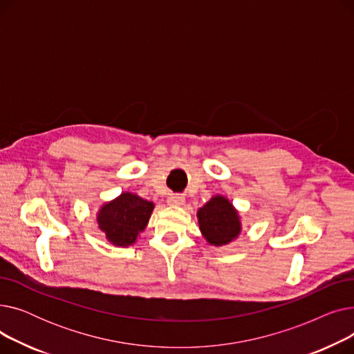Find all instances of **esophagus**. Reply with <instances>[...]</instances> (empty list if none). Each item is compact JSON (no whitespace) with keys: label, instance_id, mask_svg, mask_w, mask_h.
Here are the masks:
<instances>
[{"label":"esophagus","instance_id":"obj_1","mask_svg":"<svg viewBox=\"0 0 354 354\" xmlns=\"http://www.w3.org/2000/svg\"><path fill=\"white\" fill-rule=\"evenodd\" d=\"M167 205H183L185 202V196L179 195V194H171L167 196Z\"/></svg>","mask_w":354,"mask_h":354}]
</instances>
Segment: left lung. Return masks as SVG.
Segmentation results:
<instances>
[{"label": "left lung", "instance_id": "8db88e82", "mask_svg": "<svg viewBox=\"0 0 354 354\" xmlns=\"http://www.w3.org/2000/svg\"><path fill=\"white\" fill-rule=\"evenodd\" d=\"M196 215L199 230L211 245H227L241 232L238 211L225 196H212Z\"/></svg>", "mask_w": 354, "mask_h": 354}]
</instances>
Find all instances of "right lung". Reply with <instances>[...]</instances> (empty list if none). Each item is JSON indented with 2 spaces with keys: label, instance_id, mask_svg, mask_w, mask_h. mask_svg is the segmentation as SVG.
<instances>
[{
  "label": "right lung",
  "instance_id": "add662e5",
  "mask_svg": "<svg viewBox=\"0 0 354 354\" xmlns=\"http://www.w3.org/2000/svg\"><path fill=\"white\" fill-rule=\"evenodd\" d=\"M153 208V202L123 192L99 209V230L104 232L109 243L116 247L133 245L139 234L145 231Z\"/></svg>",
  "mask_w": 354,
  "mask_h": 354
}]
</instances>
